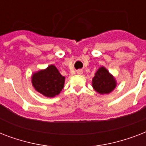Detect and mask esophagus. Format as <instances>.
I'll use <instances>...</instances> for the list:
<instances>
[{
    "label": "esophagus",
    "mask_w": 146,
    "mask_h": 146,
    "mask_svg": "<svg viewBox=\"0 0 146 146\" xmlns=\"http://www.w3.org/2000/svg\"><path fill=\"white\" fill-rule=\"evenodd\" d=\"M77 73H82V71H81V70H78Z\"/></svg>",
    "instance_id": "esophagus-1"
}]
</instances>
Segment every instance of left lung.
<instances>
[{"label":"left lung","instance_id":"1","mask_svg":"<svg viewBox=\"0 0 146 146\" xmlns=\"http://www.w3.org/2000/svg\"><path fill=\"white\" fill-rule=\"evenodd\" d=\"M92 86L100 94H108L116 86L115 80L104 67H101L92 79Z\"/></svg>","mask_w":146,"mask_h":146}]
</instances>
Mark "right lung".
<instances>
[{
  "mask_svg": "<svg viewBox=\"0 0 146 146\" xmlns=\"http://www.w3.org/2000/svg\"><path fill=\"white\" fill-rule=\"evenodd\" d=\"M65 77L59 73L54 65H50L44 70L34 73L32 82L36 91L46 97H54L64 88Z\"/></svg>",
  "mask_w": 146,
  "mask_h": 146,
  "instance_id": "add662e5",
  "label": "right lung"
}]
</instances>
